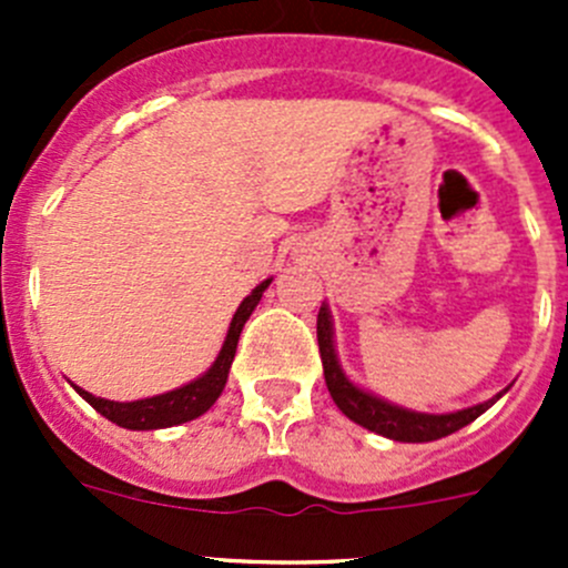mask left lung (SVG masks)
<instances>
[{
	"label": "left lung",
	"instance_id": "8db88e82",
	"mask_svg": "<svg viewBox=\"0 0 568 568\" xmlns=\"http://www.w3.org/2000/svg\"><path fill=\"white\" fill-rule=\"evenodd\" d=\"M318 352L321 363H324V379L329 387L332 400L337 404V409L354 420L357 426L368 428V432L382 434V437L395 439V443H432V439H443L448 434L459 432V428L473 423L475 417L484 415L503 393H497L495 398L484 400V404L467 406V409L448 412V415H428V412H412L404 406H395L390 400L376 398L374 393L363 390V387L354 385L346 374H343L341 363H337L335 354V332H332V316L329 307L321 305L318 311Z\"/></svg>",
	"mask_w": 568,
	"mask_h": 568
}]
</instances>
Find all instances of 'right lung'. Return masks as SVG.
Masks as SVG:
<instances>
[{"mask_svg":"<svg viewBox=\"0 0 568 568\" xmlns=\"http://www.w3.org/2000/svg\"><path fill=\"white\" fill-rule=\"evenodd\" d=\"M268 283H272V280H263L261 285H255L247 300L239 305V311L233 313L231 329H227L225 343H222L214 365H211L203 376L189 382V385L175 387V390L162 393V395H153V398L129 400V404H123V400L99 398V395L82 390V387L77 385L73 387H77V393L82 395L95 412H101L106 420L118 423L120 428H131V432H151V428H170V426H181V423L186 420H194V417H200L203 412H209L211 406H214V400L222 395V390H225L227 374H231L233 357H236L239 335H242L244 324H247L252 311H255L257 302H261L263 291L268 288Z\"/></svg>","mask_w":568,"mask_h":568,"instance_id":"obj_1","label":"right lung"}]
</instances>
